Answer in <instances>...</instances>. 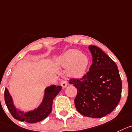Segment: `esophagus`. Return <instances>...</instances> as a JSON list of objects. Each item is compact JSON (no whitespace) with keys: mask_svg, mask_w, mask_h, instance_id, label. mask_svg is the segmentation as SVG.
Masks as SVG:
<instances>
[{"mask_svg":"<svg viewBox=\"0 0 132 132\" xmlns=\"http://www.w3.org/2000/svg\"><path fill=\"white\" fill-rule=\"evenodd\" d=\"M60 84H61V86H62V87L63 89H65V88H66V87H67V81H61Z\"/></svg>","mask_w":132,"mask_h":132,"instance_id":"1","label":"esophagus"}]
</instances>
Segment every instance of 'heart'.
Masks as SVG:
<instances>
[{"mask_svg": "<svg viewBox=\"0 0 132 132\" xmlns=\"http://www.w3.org/2000/svg\"><path fill=\"white\" fill-rule=\"evenodd\" d=\"M57 64L66 68V75L70 78L79 79L87 72L89 67L90 60L86 54L76 49H69L59 56Z\"/></svg>", "mask_w": 132, "mask_h": 132, "instance_id": "heart-1", "label": "heart"}]
</instances>
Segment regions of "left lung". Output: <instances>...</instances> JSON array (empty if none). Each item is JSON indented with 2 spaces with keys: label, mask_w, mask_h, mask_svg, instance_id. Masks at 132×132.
<instances>
[{
  "label": "left lung",
  "mask_w": 132,
  "mask_h": 132,
  "mask_svg": "<svg viewBox=\"0 0 132 132\" xmlns=\"http://www.w3.org/2000/svg\"><path fill=\"white\" fill-rule=\"evenodd\" d=\"M93 57L89 72L69 81L77 88L75 104L84 116L101 118L110 114L120 101L122 81L116 63L98 46L88 47Z\"/></svg>",
  "instance_id": "left-lung-1"
}]
</instances>
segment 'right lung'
Segmentation results:
<instances>
[{
	"label": "right lung",
	"instance_id": "1",
	"mask_svg": "<svg viewBox=\"0 0 132 132\" xmlns=\"http://www.w3.org/2000/svg\"><path fill=\"white\" fill-rule=\"evenodd\" d=\"M61 88L62 87L61 86L56 85H51L46 87L44 91L43 98L41 104L34 110L24 111L15 106L13 98L6 87L4 91L5 102L10 113L15 119L29 123L37 122L45 119L51 113L54 98L60 92Z\"/></svg>",
	"mask_w": 132,
	"mask_h": 132
}]
</instances>
